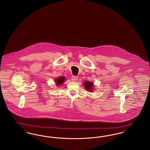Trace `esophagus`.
<instances>
[{"mask_svg":"<svg viewBox=\"0 0 150 150\" xmlns=\"http://www.w3.org/2000/svg\"><path fill=\"white\" fill-rule=\"evenodd\" d=\"M78 80V77L75 76H72L71 78V80L72 81H76Z\"/></svg>","mask_w":150,"mask_h":150,"instance_id":"esophagus-1","label":"esophagus"}]
</instances>
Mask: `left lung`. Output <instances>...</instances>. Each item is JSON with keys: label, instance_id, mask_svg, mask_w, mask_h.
I'll return each mask as SVG.
<instances>
[{"label": "left lung", "instance_id": "1", "mask_svg": "<svg viewBox=\"0 0 150 150\" xmlns=\"http://www.w3.org/2000/svg\"><path fill=\"white\" fill-rule=\"evenodd\" d=\"M83 85H84V87L85 88V89H86V91L90 92H93L94 88V83L93 82L89 81H84Z\"/></svg>", "mask_w": 150, "mask_h": 150}]
</instances>
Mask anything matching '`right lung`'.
<instances>
[{
	"mask_svg": "<svg viewBox=\"0 0 150 150\" xmlns=\"http://www.w3.org/2000/svg\"><path fill=\"white\" fill-rule=\"evenodd\" d=\"M65 80V77L64 76H60L59 78L55 79V83L56 84V86H62V84L64 83Z\"/></svg>",
	"mask_w": 150,
	"mask_h": 150,
	"instance_id": "add662e5",
	"label": "right lung"
}]
</instances>
